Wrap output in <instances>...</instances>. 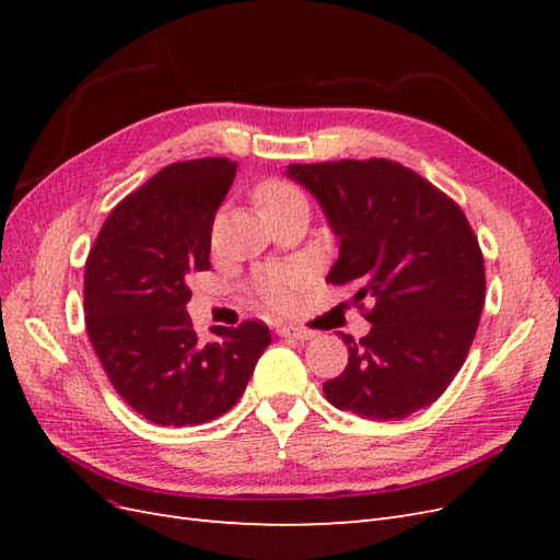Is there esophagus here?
I'll return each mask as SVG.
<instances>
[{
    "label": "esophagus",
    "instance_id": "obj_1",
    "mask_svg": "<svg viewBox=\"0 0 560 560\" xmlns=\"http://www.w3.org/2000/svg\"><path fill=\"white\" fill-rule=\"evenodd\" d=\"M278 334L284 336V338H296V341H308V338L315 336V331H311L306 327H294V325L278 327Z\"/></svg>",
    "mask_w": 560,
    "mask_h": 560
}]
</instances>
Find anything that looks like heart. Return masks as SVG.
<instances>
[{
  "mask_svg": "<svg viewBox=\"0 0 560 560\" xmlns=\"http://www.w3.org/2000/svg\"><path fill=\"white\" fill-rule=\"evenodd\" d=\"M252 196L264 217L290 208H308L306 194H303L296 184L280 177H268L259 182L254 186ZM306 280L308 276L301 266L280 264L259 270V273L252 278V290L268 311L284 313L294 306Z\"/></svg>",
  "mask_w": 560,
  "mask_h": 560,
  "instance_id": "1",
  "label": "heart"
}]
</instances>
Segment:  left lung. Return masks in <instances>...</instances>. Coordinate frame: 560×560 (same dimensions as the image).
Listing matches in <instances>:
<instances>
[{
    "label": "left lung",
    "instance_id": "8db88e82",
    "mask_svg": "<svg viewBox=\"0 0 560 560\" xmlns=\"http://www.w3.org/2000/svg\"><path fill=\"white\" fill-rule=\"evenodd\" d=\"M290 177L325 208L341 257L331 284H358L371 331L322 385L341 411L401 420L446 393L465 364L486 301L477 235L453 198L389 159L292 163ZM369 298L366 312L361 301Z\"/></svg>",
    "mask_w": 560,
    "mask_h": 560
}]
</instances>
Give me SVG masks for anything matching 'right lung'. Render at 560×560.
<instances>
[{
	"label": "right lung",
	"mask_w": 560,
	"mask_h": 560,
	"mask_svg": "<svg viewBox=\"0 0 560 560\" xmlns=\"http://www.w3.org/2000/svg\"><path fill=\"white\" fill-rule=\"evenodd\" d=\"M235 167L219 156L163 167L109 212L89 252L83 311L93 350L118 397L156 425L224 416L270 343L254 319L214 327L217 341L206 343L186 313V282L210 270L212 222Z\"/></svg>",
	"instance_id": "add662e5"
}]
</instances>
